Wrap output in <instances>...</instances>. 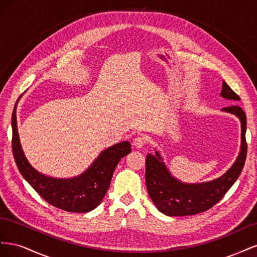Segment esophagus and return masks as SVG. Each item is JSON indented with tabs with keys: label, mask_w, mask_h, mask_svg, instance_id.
I'll return each instance as SVG.
<instances>
[{
	"label": "esophagus",
	"mask_w": 257,
	"mask_h": 257,
	"mask_svg": "<svg viewBox=\"0 0 257 257\" xmlns=\"http://www.w3.org/2000/svg\"><path fill=\"white\" fill-rule=\"evenodd\" d=\"M145 145H146V138L144 136H137L133 141V146L135 148H138V149H141V148H143Z\"/></svg>",
	"instance_id": "obj_1"
}]
</instances>
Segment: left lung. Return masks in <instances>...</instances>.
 Segmentation results:
<instances>
[{
  "instance_id": "8db88e82",
  "label": "left lung",
  "mask_w": 257,
  "mask_h": 257,
  "mask_svg": "<svg viewBox=\"0 0 257 257\" xmlns=\"http://www.w3.org/2000/svg\"><path fill=\"white\" fill-rule=\"evenodd\" d=\"M221 95L232 102L240 100L239 95L225 81H223ZM223 110L236 114L241 121V150L234 165L222 177L206 183L185 184L176 180L169 174L158 151L155 155L150 153L147 155V190L161 212L169 216H185L207 211L224 197L242 172L247 149L245 113L242 108L237 105L224 107Z\"/></svg>"
}]
</instances>
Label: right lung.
<instances>
[{
  "label": "right lung",
  "mask_w": 257,
  "mask_h": 257,
  "mask_svg": "<svg viewBox=\"0 0 257 257\" xmlns=\"http://www.w3.org/2000/svg\"><path fill=\"white\" fill-rule=\"evenodd\" d=\"M12 148L20 174L48 204L68 212H89L96 208L109 189L114 169L120 160L131 152L128 142L107 148L88 170L76 178L57 179L35 170L23 153L16 120V107L12 115Z\"/></svg>",
  "instance_id": "add662e5"
}]
</instances>
